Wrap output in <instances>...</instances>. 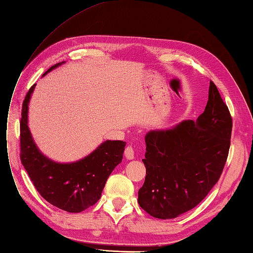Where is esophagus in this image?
<instances>
[{
  "mask_svg": "<svg viewBox=\"0 0 253 253\" xmlns=\"http://www.w3.org/2000/svg\"><path fill=\"white\" fill-rule=\"evenodd\" d=\"M125 157L128 160H133L134 159V150L131 146H127L125 149Z\"/></svg>",
  "mask_w": 253,
  "mask_h": 253,
  "instance_id": "34e87169",
  "label": "esophagus"
}]
</instances>
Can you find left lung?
I'll return each instance as SVG.
<instances>
[{
  "label": "left lung",
  "mask_w": 253,
  "mask_h": 253,
  "mask_svg": "<svg viewBox=\"0 0 253 253\" xmlns=\"http://www.w3.org/2000/svg\"><path fill=\"white\" fill-rule=\"evenodd\" d=\"M232 118L210 82L205 110L145 135L146 177L137 202L153 217L168 219L200 204L221 176L230 148Z\"/></svg>",
  "instance_id": "left-lung-1"
}]
</instances>
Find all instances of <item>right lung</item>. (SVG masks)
Returning <instances> with one entry per match:
<instances>
[{
    "label": "right lung",
    "mask_w": 253,
    "mask_h": 253,
    "mask_svg": "<svg viewBox=\"0 0 253 253\" xmlns=\"http://www.w3.org/2000/svg\"><path fill=\"white\" fill-rule=\"evenodd\" d=\"M55 64L44 75L56 68ZM36 84L22 106L20 123L21 162L39 193L51 205L67 212H82L100 200L108 176L123 159L126 143L105 141L84 159L56 163L39 150L28 128V104Z\"/></svg>",
    "instance_id": "add662e5"
}]
</instances>
